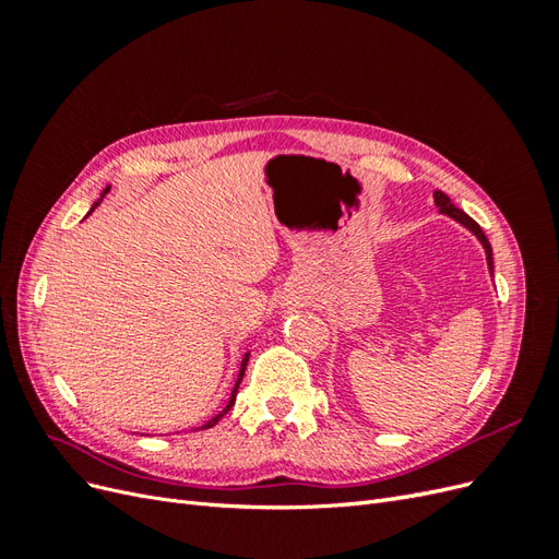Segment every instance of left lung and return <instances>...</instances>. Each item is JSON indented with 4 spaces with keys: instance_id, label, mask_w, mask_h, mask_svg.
Returning <instances> with one entry per match:
<instances>
[{
    "instance_id": "1",
    "label": "left lung",
    "mask_w": 559,
    "mask_h": 559,
    "mask_svg": "<svg viewBox=\"0 0 559 559\" xmlns=\"http://www.w3.org/2000/svg\"><path fill=\"white\" fill-rule=\"evenodd\" d=\"M433 200H436V205L441 207V212H445V214H450V216H454L456 222H462L466 228H471L473 233L478 235V240L483 242V247H485V253H487V265H489V270H492V247H489V240L485 238V233H483V228L473 222V218L466 214V212H462L460 207H454L452 205V200L443 193V191H433Z\"/></svg>"
}]
</instances>
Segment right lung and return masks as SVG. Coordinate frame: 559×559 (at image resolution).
Returning <instances> with one entry per match:
<instances>
[{
    "label": "right lung",
    "instance_id": "1",
    "mask_svg": "<svg viewBox=\"0 0 559 559\" xmlns=\"http://www.w3.org/2000/svg\"><path fill=\"white\" fill-rule=\"evenodd\" d=\"M93 210H95V207H93ZM93 210H91V212H93ZM247 361H249V354H245V359H242V368H240V376H238V382H235V389H233V394H230V401H228V405H226V408H224L222 413H218L216 417H212V419L207 421V425H202V427H198V429H210V427H214V425H216V421H218V419H222V417H224V415H226V413L230 411V405L235 403V394H238V386H240V382H242V376H245V368H247Z\"/></svg>",
    "mask_w": 559,
    "mask_h": 559
}]
</instances>
